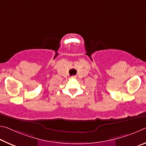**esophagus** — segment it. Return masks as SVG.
Segmentation results:
<instances>
[{"instance_id": "1", "label": "esophagus", "mask_w": 146, "mask_h": 146, "mask_svg": "<svg viewBox=\"0 0 146 146\" xmlns=\"http://www.w3.org/2000/svg\"><path fill=\"white\" fill-rule=\"evenodd\" d=\"M71 78L72 79H75V78H76V76H71Z\"/></svg>"}]
</instances>
